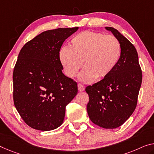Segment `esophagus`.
<instances>
[{
    "label": "esophagus",
    "mask_w": 154,
    "mask_h": 154,
    "mask_svg": "<svg viewBox=\"0 0 154 154\" xmlns=\"http://www.w3.org/2000/svg\"><path fill=\"white\" fill-rule=\"evenodd\" d=\"M78 89H79V91H82L85 90V87L82 84H78Z\"/></svg>",
    "instance_id": "1"
}]
</instances>
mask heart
Returning <instances> with one entry per match:
<instances>
[{"mask_svg": "<svg viewBox=\"0 0 154 154\" xmlns=\"http://www.w3.org/2000/svg\"><path fill=\"white\" fill-rule=\"evenodd\" d=\"M120 55L121 47L115 36L85 31L72 38L69 47H62L58 57L65 74L71 78L77 75L83 61L85 69L80 79L90 82L96 76L103 79L109 75L117 66Z\"/></svg>", "mask_w": 154, "mask_h": 154, "instance_id": "b5f03b06", "label": "heart"}]
</instances>
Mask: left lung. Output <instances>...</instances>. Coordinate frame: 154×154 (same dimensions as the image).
<instances>
[{
    "label": "left lung",
    "instance_id": "obj_1",
    "mask_svg": "<svg viewBox=\"0 0 154 154\" xmlns=\"http://www.w3.org/2000/svg\"><path fill=\"white\" fill-rule=\"evenodd\" d=\"M118 40L121 55L114 70L103 80L87 86L89 117L105 129H115L131 116L137 105L142 83L138 53L128 39L113 27H105Z\"/></svg>",
    "mask_w": 154,
    "mask_h": 154
}]
</instances>
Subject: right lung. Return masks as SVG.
I'll use <instances>...</instances> for the list:
<instances>
[{"mask_svg":"<svg viewBox=\"0 0 154 154\" xmlns=\"http://www.w3.org/2000/svg\"><path fill=\"white\" fill-rule=\"evenodd\" d=\"M79 27L42 32L21 49L13 72L14 105L25 122L41 131L63 124L65 107L78 93L77 83L63 74L58 54Z\"/></svg>","mask_w":154,"mask_h":154,"instance_id":"1","label":"right lung"}]
</instances>
